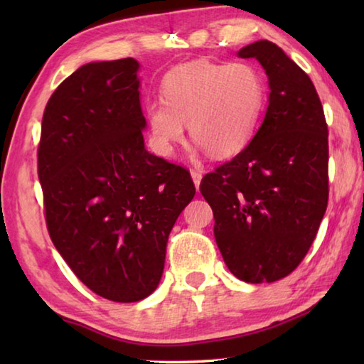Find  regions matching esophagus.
<instances>
[{"mask_svg": "<svg viewBox=\"0 0 364 364\" xmlns=\"http://www.w3.org/2000/svg\"><path fill=\"white\" fill-rule=\"evenodd\" d=\"M191 176H193V181L196 184V189H199L200 180H202V173H200L199 170H191Z\"/></svg>", "mask_w": 364, "mask_h": 364, "instance_id": "34e87169", "label": "esophagus"}]
</instances>
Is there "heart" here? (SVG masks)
Wrapping results in <instances>:
<instances>
[{"mask_svg": "<svg viewBox=\"0 0 364 364\" xmlns=\"http://www.w3.org/2000/svg\"><path fill=\"white\" fill-rule=\"evenodd\" d=\"M162 97L146 107L152 146L160 156L173 154L188 125L194 143L213 157H225L244 147L254 134L264 83L249 64L194 60L165 75Z\"/></svg>", "mask_w": 364, "mask_h": 364, "instance_id": "obj_1", "label": "heart"}]
</instances>
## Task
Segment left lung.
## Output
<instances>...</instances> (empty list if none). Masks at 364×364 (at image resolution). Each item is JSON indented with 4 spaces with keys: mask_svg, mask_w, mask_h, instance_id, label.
<instances>
[{
    "mask_svg": "<svg viewBox=\"0 0 364 364\" xmlns=\"http://www.w3.org/2000/svg\"><path fill=\"white\" fill-rule=\"evenodd\" d=\"M268 77L263 122L244 149L207 173L200 193L226 267L245 282L286 278L315 241L328 207V125L310 77L268 40L239 49Z\"/></svg>",
    "mask_w": 364,
    "mask_h": 364,
    "instance_id": "1",
    "label": "left lung"
}]
</instances>
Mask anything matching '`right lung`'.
Here are the masks:
<instances>
[{"instance_id": "obj_1", "label": "right lung", "mask_w": 364, "mask_h": 364, "mask_svg": "<svg viewBox=\"0 0 364 364\" xmlns=\"http://www.w3.org/2000/svg\"><path fill=\"white\" fill-rule=\"evenodd\" d=\"M133 58L85 64L46 104L38 178L54 247L101 297L156 291L168 234L196 194L186 168L147 152Z\"/></svg>"}]
</instances>
